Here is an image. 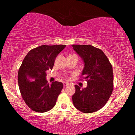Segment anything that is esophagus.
Masks as SVG:
<instances>
[{
    "mask_svg": "<svg viewBox=\"0 0 135 135\" xmlns=\"http://www.w3.org/2000/svg\"><path fill=\"white\" fill-rule=\"evenodd\" d=\"M68 84H68V83H67V82H64V83H63V85H64V87H65V86H68Z\"/></svg>",
    "mask_w": 135,
    "mask_h": 135,
    "instance_id": "esophagus-1",
    "label": "esophagus"
}]
</instances>
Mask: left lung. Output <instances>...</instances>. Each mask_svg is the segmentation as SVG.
Masks as SVG:
<instances>
[{
    "instance_id": "1",
    "label": "left lung",
    "mask_w": 135,
    "mask_h": 135,
    "mask_svg": "<svg viewBox=\"0 0 135 135\" xmlns=\"http://www.w3.org/2000/svg\"><path fill=\"white\" fill-rule=\"evenodd\" d=\"M84 61L82 79L88 82L86 88L75 85L72 97L74 107L84 113H92L101 109L113 90V71L111 63L102 50L92 45H72Z\"/></svg>"
}]
</instances>
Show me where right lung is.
<instances>
[{
    "mask_svg": "<svg viewBox=\"0 0 135 135\" xmlns=\"http://www.w3.org/2000/svg\"><path fill=\"white\" fill-rule=\"evenodd\" d=\"M66 45H42L31 49L18 70V82L22 99L32 110L45 113L54 108L63 88L61 82L50 84L46 71L52 70L57 55Z\"/></svg>",
    "mask_w": 135,
    "mask_h": 135,
    "instance_id": "1",
    "label": "right lung"
}]
</instances>
